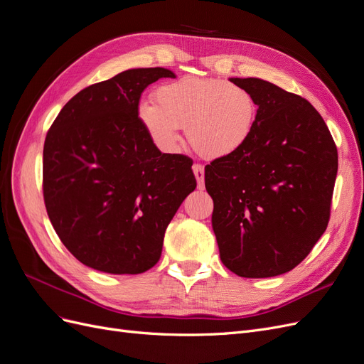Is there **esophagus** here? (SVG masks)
I'll list each match as a JSON object with an SVG mask.
<instances>
[{
    "label": "esophagus",
    "instance_id": "1",
    "mask_svg": "<svg viewBox=\"0 0 364 364\" xmlns=\"http://www.w3.org/2000/svg\"><path fill=\"white\" fill-rule=\"evenodd\" d=\"M193 173H194L196 181H197V188L203 190L205 188V168H203V165L194 164L193 165Z\"/></svg>",
    "mask_w": 364,
    "mask_h": 364
}]
</instances>
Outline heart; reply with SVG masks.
I'll list each match as a JSON object with an SVG mask.
<instances>
[{
    "mask_svg": "<svg viewBox=\"0 0 364 364\" xmlns=\"http://www.w3.org/2000/svg\"><path fill=\"white\" fill-rule=\"evenodd\" d=\"M155 100L141 102L136 115L155 144L171 151L179 130L197 155L205 159L226 158L249 141L255 129L258 105L246 87L222 79L186 75L161 85Z\"/></svg>",
    "mask_w": 364,
    "mask_h": 364,
    "instance_id": "obj_1",
    "label": "heart"
}]
</instances>
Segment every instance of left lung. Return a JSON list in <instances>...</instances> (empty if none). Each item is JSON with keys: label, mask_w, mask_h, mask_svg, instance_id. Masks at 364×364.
I'll return each instance as SVG.
<instances>
[{"label": "left lung", "mask_w": 364, "mask_h": 364, "mask_svg": "<svg viewBox=\"0 0 364 364\" xmlns=\"http://www.w3.org/2000/svg\"><path fill=\"white\" fill-rule=\"evenodd\" d=\"M255 97L246 144L205 167L220 259L241 278L294 269L328 226L338 158L323 118L305 98L257 77H230Z\"/></svg>", "instance_id": "obj_1"}]
</instances>
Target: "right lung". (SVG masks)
<instances>
[{"instance_id": "right-lung-1", "label": "right lung", "mask_w": 364, "mask_h": 364, "mask_svg": "<svg viewBox=\"0 0 364 364\" xmlns=\"http://www.w3.org/2000/svg\"><path fill=\"white\" fill-rule=\"evenodd\" d=\"M165 68H134L85 87L43 144V200L60 241L85 266L138 274L161 258L164 234L196 188L193 162L161 153L139 123L142 91Z\"/></svg>"}]
</instances>
